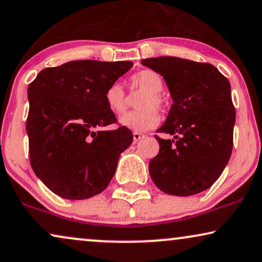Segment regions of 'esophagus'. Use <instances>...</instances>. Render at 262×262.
<instances>
[{
    "label": "esophagus",
    "instance_id": "esophagus-1",
    "mask_svg": "<svg viewBox=\"0 0 262 262\" xmlns=\"http://www.w3.org/2000/svg\"><path fill=\"white\" fill-rule=\"evenodd\" d=\"M144 138V135L142 134H140V133H133V140H134V142H138L139 140H141V139Z\"/></svg>",
    "mask_w": 262,
    "mask_h": 262
}]
</instances>
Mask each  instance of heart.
Wrapping results in <instances>:
<instances>
[{"label": "heart", "instance_id": "b5f03b06", "mask_svg": "<svg viewBox=\"0 0 262 262\" xmlns=\"http://www.w3.org/2000/svg\"><path fill=\"white\" fill-rule=\"evenodd\" d=\"M130 87L132 90L144 91L145 95L138 102V107L140 109L125 114L120 118V123L135 133H142L157 127L160 118L154 107L160 110L164 106V99L160 95L164 87L162 75L152 69H144L132 76ZM104 98L111 113L122 115L125 111L127 98L123 87L118 82L107 87Z\"/></svg>", "mask_w": 262, "mask_h": 262}]
</instances>
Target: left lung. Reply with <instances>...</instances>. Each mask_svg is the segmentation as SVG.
Returning a JSON list of instances; mask_svg holds the SVG:
<instances>
[{"label": "left lung", "mask_w": 262, "mask_h": 262, "mask_svg": "<svg viewBox=\"0 0 262 262\" xmlns=\"http://www.w3.org/2000/svg\"><path fill=\"white\" fill-rule=\"evenodd\" d=\"M141 63L165 80L173 104L158 133L159 152L148 164L151 179L164 193L189 196L210 188L232 151L236 113L229 80L210 63L162 56Z\"/></svg>", "instance_id": "obj_1"}]
</instances>
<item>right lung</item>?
Segmentation results:
<instances>
[{
	"label": "right lung",
	"instance_id": "1",
	"mask_svg": "<svg viewBox=\"0 0 262 262\" xmlns=\"http://www.w3.org/2000/svg\"><path fill=\"white\" fill-rule=\"evenodd\" d=\"M132 67L130 61H72L43 69L30 83L26 132L31 166L58 196L92 198L114 177L133 134L123 125L102 130L117 121L104 96Z\"/></svg>",
	"mask_w": 262,
	"mask_h": 262
}]
</instances>
